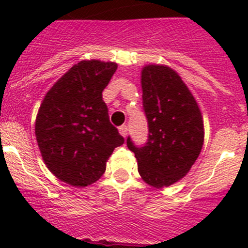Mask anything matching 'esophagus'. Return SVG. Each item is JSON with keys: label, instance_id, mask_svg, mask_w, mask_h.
Wrapping results in <instances>:
<instances>
[{"label": "esophagus", "instance_id": "esophagus-1", "mask_svg": "<svg viewBox=\"0 0 248 248\" xmlns=\"http://www.w3.org/2000/svg\"><path fill=\"white\" fill-rule=\"evenodd\" d=\"M119 133L123 138H126V135H128V126L126 125L119 126Z\"/></svg>", "mask_w": 248, "mask_h": 248}]
</instances>
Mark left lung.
<instances>
[{
	"label": "left lung",
	"instance_id": "obj_1",
	"mask_svg": "<svg viewBox=\"0 0 248 248\" xmlns=\"http://www.w3.org/2000/svg\"><path fill=\"white\" fill-rule=\"evenodd\" d=\"M141 88L148 141L137 146L128 137L126 145L135 154L141 179L160 189L183 179L200 155L202 115L191 92L170 67L145 65Z\"/></svg>",
	"mask_w": 248,
	"mask_h": 248
}]
</instances>
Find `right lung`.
Returning <instances> with one entry per match:
<instances>
[{
  "label": "right lung",
  "mask_w": 248,
  "mask_h": 248,
  "mask_svg": "<svg viewBox=\"0 0 248 248\" xmlns=\"http://www.w3.org/2000/svg\"><path fill=\"white\" fill-rule=\"evenodd\" d=\"M118 64L80 61L46 94L36 118V139L54 176L83 187L99 180L124 138L109 122L102 93Z\"/></svg>",
  "instance_id": "add662e5"
}]
</instances>
